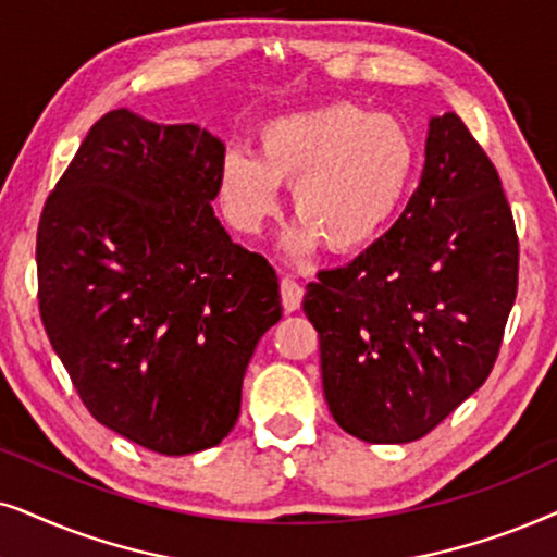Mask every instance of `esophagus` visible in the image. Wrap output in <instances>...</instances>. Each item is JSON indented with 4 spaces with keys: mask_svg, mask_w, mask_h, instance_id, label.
<instances>
[{
    "mask_svg": "<svg viewBox=\"0 0 557 557\" xmlns=\"http://www.w3.org/2000/svg\"><path fill=\"white\" fill-rule=\"evenodd\" d=\"M280 293H283V308L287 310V313H293V310L300 308L302 285L298 283V280H293V277L280 280Z\"/></svg>",
    "mask_w": 557,
    "mask_h": 557,
    "instance_id": "esophagus-1",
    "label": "esophagus"
}]
</instances>
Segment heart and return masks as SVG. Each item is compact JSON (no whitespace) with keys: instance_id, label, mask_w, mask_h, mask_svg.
I'll return each instance as SVG.
<instances>
[{"instance_id":"b5f03b06","label":"heart","mask_w":557,"mask_h":557,"mask_svg":"<svg viewBox=\"0 0 557 557\" xmlns=\"http://www.w3.org/2000/svg\"><path fill=\"white\" fill-rule=\"evenodd\" d=\"M418 165V143L403 119L348 101L274 116L259 147H232L221 160L219 193L239 232L255 234L280 206V183H293L298 216L285 247L306 257L325 242L354 251L374 242L403 206Z\"/></svg>"}]
</instances>
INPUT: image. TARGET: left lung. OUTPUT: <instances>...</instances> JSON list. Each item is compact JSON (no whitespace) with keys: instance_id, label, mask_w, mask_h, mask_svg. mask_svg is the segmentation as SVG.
Returning <instances> with one entry per match:
<instances>
[{"instance_id":"1","label":"left lung","mask_w":557,"mask_h":557,"mask_svg":"<svg viewBox=\"0 0 557 557\" xmlns=\"http://www.w3.org/2000/svg\"><path fill=\"white\" fill-rule=\"evenodd\" d=\"M517 270L499 173L461 116H433L420 185L395 226L306 287L333 420L367 443L441 425L492 372Z\"/></svg>"}]
</instances>
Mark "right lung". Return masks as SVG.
Returning <instances> with one entry per match:
<instances>
[{"instance_id": "add662e5", "label": "right lung", "mask_w": 557, "mask_h": 557, "mask_svg": "<svg viewBox=\"0 0 557 557\" xmlns=\"http://www.w3.org/2000/svg\"><path fill=\"white\" fill-rule=\"evenodd\" d=\"M226 147L198 124L114 109L37 226V300L86 410L162 456L219 446L257 341L283 318L277 274L213 216Z\"/></svg>"}]
</instances>
